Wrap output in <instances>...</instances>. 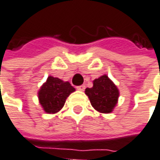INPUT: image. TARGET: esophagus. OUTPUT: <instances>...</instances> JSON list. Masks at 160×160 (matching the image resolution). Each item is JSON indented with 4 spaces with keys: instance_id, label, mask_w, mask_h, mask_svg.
<instances>
[{
    "instance_id": "esophagus-1",
    "label": "esophagus",
    "mask_w": 160,
    "mask_h": 160,
    "mask_svg": "<svg viewBox=\"0 0 160 160\" xmlns=\"http://www.w3.org/2000/svg\"><path fill=\"white\" fill-rule=\"evenodd\" d=\"M77 90H78V91H80V92H83V91L85 90V85L78 86V87H77Z\"/></svg>"
}]
</instances>
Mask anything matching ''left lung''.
<instances>
[{
  "label": "left lung",
  "mask_w": 160,
  "mask_h": 160,
  "mask_svg": "<svg viewBox=\"0 0 160 160\" xmlns=\"http://www.w3.org/2000/svg\"><path fill=\"white\" fill-rule=\"evenodd\" d=\"M92 106L102 113L112 112L118 102L119 90L107 75L93 80V86L85 90Z\"/></svg>",
  "instance_id": "1"
}]
</instances>
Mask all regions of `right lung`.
Instances as JSON below:
<instances>
[{
	"label": "right lung",
	"mask_w": 160,
	"mask_h": 160,
	"mask_svg": "<svg viewBox=\"0 0 160 160\" xmlns=\"http://www.w3.org/2000/svg\"><path fill=\"white\" fill-rule=\"evenodd\" d=\"M75 92L68 81L49 76L38 91V101L47 113H57L63 108L67 98Z\"/></svg>",
	"instance_id": "1"
}]
</instances>
